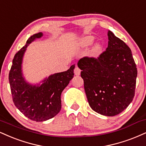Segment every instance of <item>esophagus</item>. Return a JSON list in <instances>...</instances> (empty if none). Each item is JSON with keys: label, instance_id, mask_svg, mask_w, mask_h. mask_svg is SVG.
<instances>
[{"label": "esophagus", "instance_id": "esophagus-1", "mask_svg": "<svg viewBox=\"0 0 146 146\" xmlns=\"http://www.w3.org/2000/svg\"><path fill=\"white\" fill-rule=\"evenodd\" d=\"M81 73V70L79 68L78 66H75L74 69V73L75 75H80Z\"/></svg>", "mask_w": 146, "mask_h": 146}]
</instances>
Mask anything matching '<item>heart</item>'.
Wrapping results in <instances>:
<instances>
[{"label": "heart", "mask_w": 146, "mask_h": 146, "mask_svg": "<svg viewBox=\"0 0 146 146\" xmlns=\"http://www.w3.org/2000/svg\"><path fill=\"white\" fill-rule=\"evenodd\" d=\"M94 40V37L91 35H88L82 37L78 42L79 46L82 47V48H85L92 44ZM102 48V45L100 43H95L92 45V48L90 50V55L92 56H96L101 53Z\"/></svg>", "instance_id": "b5f03b06"}]
</instances>
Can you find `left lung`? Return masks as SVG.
<instances>
[{"label":"left lung","instance_id":"left-lung-1","mask_svg":"<svg viewBox=\"0 0 146 146\" xmlns=\"http://www.w3.org/2000/svg\"><path fill=\"white\" fill-rule=\"evenodd\" d=\"M108 35L106 51L97 58H81L78 66L90 108L101 115L113 116L132 102L137 69L129 46L111 31Z\"/></svg>","mask_w":146,"mask_h":146}]
</instances>
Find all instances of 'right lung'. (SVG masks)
<instances>
[{
    "instance_id": "add662e5",
    "label": "right lung",
    "mask_w": 146,
    "mask_h": 146,
    "mask_svg": "<svg viewBox=\"0 0 146 146\" xmlns=\"http://www.w3.org/2000/svg\"><path fill=\"white\" fill-rule=\"evenodd\" d=\"M43 33L31 36L26 44L15 54L9 75L13 101L16 108L27 117L36 122L52 118L61 110V93L73 78L75 64L67 71L50 75L39 84L26 82L22 73L23 57L30 43L41 38Z\"/></svg>"
}]
</instances>
